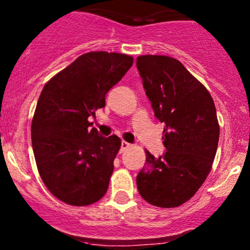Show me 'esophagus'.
<instances>
[{
  "label": "esophagus",
  "instance_id": "34e87169",
  "mask_svg": "<svg viewBox=\"0 0 250 250\" xmlns=\"http://www.w3.org/2000/svg\"><path fill=\"white\" fill-rule=\"evenodd\" d=\"M130 146H131L130 143H128V142H125V141H122L121 142V149H120V150L125 151L128 148H130Z\"/></svg>",
  "mask_w": 250,
  "mask_h": 250
}]
</instances>
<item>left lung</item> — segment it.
Listing matches in <instances>:
<instances>
[{
    "label": "left lung",
    "mask_w": 250,
    "mask_h": 250,
    "mask_svg": "<svg viewBox=\"0 0 250 250\" xmlns=\"http://www.w3.org/2000/svg\"><path fill=\"white\" fill-rule=\"evenodd\" d=\"M154 115L165 123L166 153L149 151L136 176L139 193L150 205L179 207L194 196L210 173L220 127L210 94L177 60L162 55L136 59Z\"/></svg>",
    "instance_id": "8db88e82"
}]
</instances>
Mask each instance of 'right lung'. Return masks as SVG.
I'll list each match as a JSON object with an SVG mask.
<instances>
[{
	"label": "right lung",
	"instance_id": "right-lung-1",
	"mask_svg": "<svg viewBox=\"0 0 250 250\" xmlns=\"http://www.w3.org/2000/svg\"><path fill=\"white\" fill-rule=\"evenodd\" d=\"M131 65L125 54L91 51L42 89L31 122L34 156L45 187L68 205H91L107 193L121 140L101 136L88 119Z\"/></svg>",
	"mask_w": 250,
	"mask_h": 250
}]
</instances>
